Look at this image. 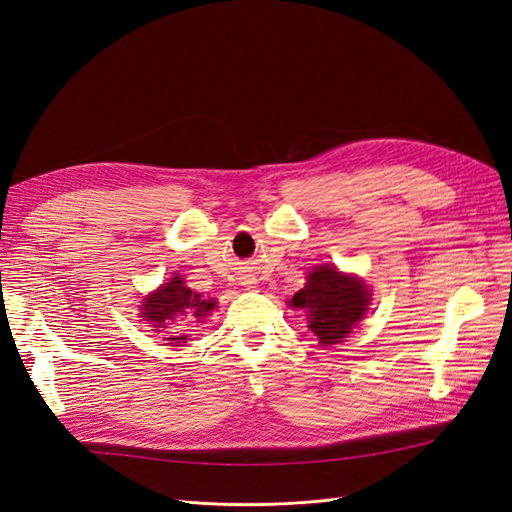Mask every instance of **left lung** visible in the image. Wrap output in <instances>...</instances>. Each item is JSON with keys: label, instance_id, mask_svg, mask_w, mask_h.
I'll return each mask as SVG.
<instances>
[{"label": "left lung", "instance_id": "obj_1", "mask_svg": "<svg viewBox=\"0 0 512 512\" xmlns=\"http://www.w3.org/2000/svg\"><path fill=\"white\" fill-rule=\"evenodd\" d=\"M371 301V290L359 277L337 271L331 265L307 273V284L288 301L294 309H305L312 331L322 346L344 342V337L363 320Z\"/></svg>", "mask_w": 512, "mask_h": 512}]
</instances>
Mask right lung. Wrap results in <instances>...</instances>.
Here are the masks:
<instances>
[{"instance_id": "add662e5", "label": "right lung", "mask_w": 512, "mask_h": 512, "mask_svg": "<svg viewBox=\"0 0 512 512\" xmlns=\"http://www.w3.org/2000/svg\"><path fill=\"white\" fill-rule=\"evenodd\" d=\"M215 309V299H205L203 294H198L190 290V286H185L183 277L175 273V277H170L168 282H164L158 290H153L151 294L143 299L141 305V318L145 320L147 327L151 331H156L162 335L164 342L173 344V346H183L188 342L190 335H185V331L190 329H177L179 336L170 334L167 329L168 323L181 322L188 318V322H200L205 316H209Z\"/></svg>"}]
</instances>
